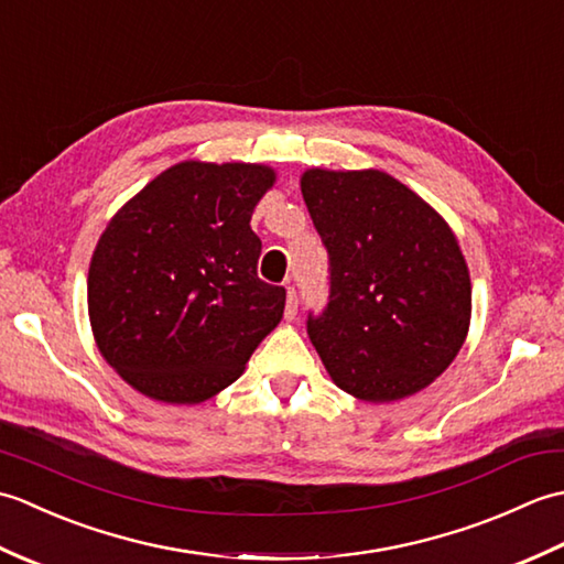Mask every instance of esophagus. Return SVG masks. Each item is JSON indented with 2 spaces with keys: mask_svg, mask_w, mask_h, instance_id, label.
Listing matches in <instances>:
<instances>
[{
  "mask_svg": "<svg viewBox=\"0 0 564 564\" xmlns=\"http://www.w3.org/2000/svg\"><path fill=\"white\" fill-rule=\"evenodd\" d=\"M297 291L293 289V285H289V293H285V319L293 322L297 317Z\"/></svg>",
  "mask_w": 564,
  "mask_h": 564,
  "instance_id": "34e87169",
  "label": "esophagus"
}]
</instances>
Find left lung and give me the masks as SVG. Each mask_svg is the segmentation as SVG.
<instances>
[{
  "mask_svg": "<svg viewBox=\"0 0 564 564\" xmlns=\"http://www.w3.org/2000/svg\"><path fill=\"white\" fill-rule=\"evenodd\" d=\"M329 259V301L310 341L341 390L392 402L426 388L470 325V273L441 215L386 172L303 174Z\"/></svg>",
  "mask_w": 564,
  "mask_h": 564,
  "instance_id": "8db88e82",
  "label": "left lung"
}]
</instances>
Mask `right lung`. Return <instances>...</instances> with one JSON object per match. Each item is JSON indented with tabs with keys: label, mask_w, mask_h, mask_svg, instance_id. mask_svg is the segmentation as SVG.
Segmentation results:
<instances>
[{
	"label": "right lung",
	"mask_w": 564,
	"mask_h": 564,
	"mask_svg": "<svg viewBox=\"0 0 564 564\" xmlns=\"http://www.w3.org/2000/svg\"><path fill=\"white\" fill-rule=\"evenodd\" d=\"M261 164L182 162L113 215L89 267L99 351L152 400L196 404L242 376L285 289L257 275Z\"/></svg>",
	"instance_id": "obj_1"
}]
</instances>
